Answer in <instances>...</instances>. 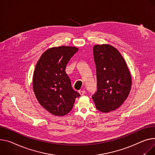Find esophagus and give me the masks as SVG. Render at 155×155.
I'll use <instances>...</instances> for the list:
<instances>
[{"instance_id":"esophagus-1","label":"esophagus","mask_w":155,"mask_h":155,"mask_svg":"<svg viewBox=\"0 0 155 155\" xmlns=\"http://www.w3.org/2000/svg\"><path fill=\"white\" fill-rule=\"evenodd\" d=\"M85 90H80V91H79V94L81 96H83L85 94Z\"/></svg>"}]
</instances>
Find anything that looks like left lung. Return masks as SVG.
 I'll list each match as a JSON object with an SVG mask.
<instances>
[{
  "label": "left lung",
  "instance_id": "1",
  "mask_svg": "<svg viewBox=\"0 0 155 155\" xmlns=\"http://www.w3.org/2000/svg\"><path fill=\"white\" fill-rule=\"evenodd\" d=\"M97 89L91 98L98 110L108 113L120 107L127 98L131 77L125 61L110 45L94 47Z\"/></svg>",
  "mask_w": 155,
  "mask_h": 155
}]
</instances>
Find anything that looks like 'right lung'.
<instances>
[{"label":"right lung","mask_w":155,"mask_h":155,"mask_svg":"<svg viewBox=\"0 0 155 155\" xmlns=\"http://www.w3.org/2000/svg\"><path fill=\"white\" fill-rule=\"evenodd\" d=\"M74 47L60 46L48 49L35 66L33 88L35 97L46 110L56 116H64L73 108L80 97L73 90L65 68L78 51Z\"/></svg>","instance_id":"1"}]
</instances>
